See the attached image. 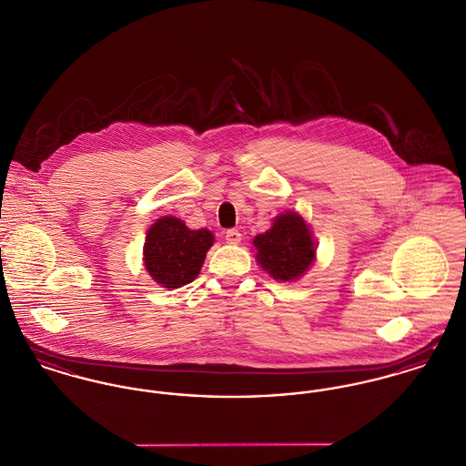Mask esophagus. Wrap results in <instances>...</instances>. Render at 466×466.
I'll list each match as a JSON object with an SVG mask.
<instances>
[{"label": "esophagus", "instance_id": "obj_1", "mask_svg": "<svg viewBox=\"0 0 466 466\" xmlns=\"http://www.w3.org/2000/svg\"><path fill=\"white\" fill-rule=\"evenodd\" d=\"M225 241L228 245H239L241 243V232L236 230V228H230L225 232Z\"/></svg>", "mask_w": 466, "mask_h": 466}]
</instances>
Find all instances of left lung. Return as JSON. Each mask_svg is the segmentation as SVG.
Masks as SVG:
<instances>
[{"label":"left lung","mask_w":466,"mask_h":466,"mask_svg":"<svg viewBox=\"0 0 466 466\" xmlns=\"http://www.w3.org/2000/svg\"><path fill=\"white\" fill-rule=\"evenodd\" d=\"M258 266L277 282H296L314 264L318 243L305 218L296 211L275 216L271 228L253 238Z\"/></svg>","instance_id":"obj_1"}]
</instances>
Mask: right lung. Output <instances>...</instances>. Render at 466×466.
I'll return each mask as SVG.
<instances>
[{
  "label": "right lung",
  "instance_id": "1",
  "mask_svg": "<svg viewBox=\"0 0 466 466\" xmlns=\"http://www.w3.org/2000/svg\"><path fill=\"white\" fill-rule=\"evenodd\" d=\"M213 243L211 230H191L176 216H161L145 236V269L156 284L179 289L198 277Z\"/></svg>",
  "mask_w": 466,
  "mask_h": 466
}]
</instances>
